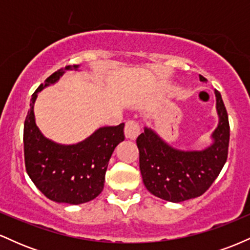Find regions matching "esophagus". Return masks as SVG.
<instances>
[{
  "label": "esophagus",
  "mask_w": 250,
  "mask_h": 250,
  "mask_svg": "<svg viewBox=\"0 0 250 250\" xmlns=\"http://www.w3.org/2000/svg\"><path fill=\"white\" fill-rule=\"evenodd\" d=\"M140 133V125L135 121H128L125 123V139L135 140Z\"/></svg>",
  "instance_id": "esophagus-1"
}]
</instances>
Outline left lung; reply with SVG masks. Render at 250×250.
Instances as JSON below:
<instances>
[{"instance_id":"8db88e82","label":"left lung","mask_w":250,"mask_h":250,"mask_svg":"<svg viewBox=\"0 0 250 250\" xmlns=\"http://www.w3.org/2000/svg\"><path fill=\"white\" fill-rule=\"evenodd\" d=\"M200 80H207L200 75ZM219 125L213 135V145L203 150H179L166 143L150 128L136 140L140 153V170L146 188L155 196L169 201H182L201 196L219 176L228 156V114L221 94L215 90Z\"/></svg>"}]
</instances>
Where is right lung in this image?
Here are the masks:
<instances>
[{
  "label": "right lung",
  "mask_w": 250,
  "mask_h": 250,
  "mask_svg": "<svg viewBox=\"0 0 250 250\" xmlns=\"http://www.w3.org/2000/svg\"><path fill=\"white\" fill-rule=\"evenodd\" d=\"M77 68H61L36 89L23 130L24 163L31 181L45 197L68 205L89 202L101 194L109 159L125 140V123L99 128L84 141L70 146L50 141L37 128L33 109L39 91L59 81L65 70Z\"/></svg>",
  "instance_id": "add662e5"
}]
</instances>
